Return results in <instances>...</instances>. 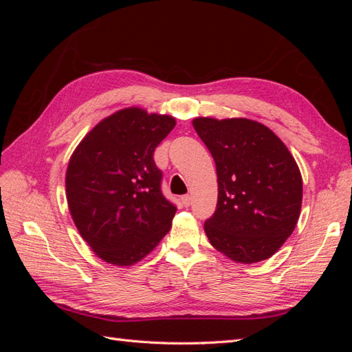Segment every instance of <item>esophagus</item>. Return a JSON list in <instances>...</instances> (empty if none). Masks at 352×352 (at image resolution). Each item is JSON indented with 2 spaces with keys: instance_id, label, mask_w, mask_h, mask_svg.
<instances>
[{
  "instance_id": "1",
  "label": "esophagus",
  "mask_w": 352,
  "mask_h": 352,
  "mask_svg": "<svg viewBox=\"0 0 352 352\" xmlns=\"http://www.w3.org/2000/svg\"><path fill=\"white\" fill-rule=\"evenodd\" d=\"M180 201H182L184 207H189V206H190V195H184V197H180Z\"/></svg>"
}]
</instances>
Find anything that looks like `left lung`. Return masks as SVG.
I'll return each instance as SVG.
<instances>
[{
	"label": "left lung",
	"instance_id": "8db88e82",
	"mask_svg": "<svg viewBox=\"0 0 352 352\" xmlns=\"http://www.w3.org/2000/svg\"><path fill=\"white\" fill-rule=\"evenodd\" d=\"M192 124L217 172V207L204 223L210 243L236 263L270 258L300 217L302 179L294 157L258 122L198 117Z\"/></svg>",
	"mask_w": 352,
	"mask_h": 352
}]
</instances>
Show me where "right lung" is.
Here are the masks:
<instances>
[{"instance_id":"obj_1","label":"right lung","mask_w":352,"mask_h":352,"mask_svg":"<svg viewBox=\"0 0 352 352\" xmlns=\"http://www.w3.org/2000/svg\"><path fill=\"white\" fill-rule=\"evenodd\" d=\"M175 124L170 116L124 109L100 122L74 150L66 173L69 210L104 261L135 264L172 228L176 206L163 195L154 151Z\"/></svg>"}]
</instances>
